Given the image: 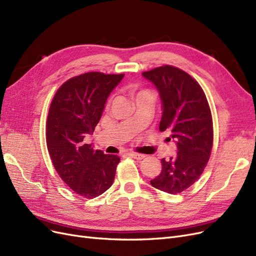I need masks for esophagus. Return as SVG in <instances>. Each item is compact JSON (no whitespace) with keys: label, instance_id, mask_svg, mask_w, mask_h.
Returning a JSON list of instances; mask_svg holds the SVG:
<instances>
[{"label":"esophagus","instance_id":"34e87169","mask_svg":"<svg viewBox=\"0 0 256 256\" xmlns=\"http://www.w3.org/2000/svg\"><path fill=\"white\" fill-rule=\"evenodd\" d=\"M129 156H130V157H132V158H134V159H136V160H142V159H144V158L146 157L145 154H138V152H130V154H129Z\"/></svg>","mask_w":256,"mask_h":256}]
</instances>
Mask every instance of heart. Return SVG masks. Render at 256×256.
Here are the masks:
<instances>
[{"label":"heart","instance_id":"b5f03b06","mask_svg":"<svg viewBox=\"0 0 256 256\" xmlns=\"http://www.w3.org/2000/svg\"><path fill=\"white\" fill-rule=\"evenodd\" d=\"M144 94H150V92H146V90H140V92H134V96L136 98H138V96L144 95Z\"/></svg>","mask_w":256,"mask_h":256}]
</instances>
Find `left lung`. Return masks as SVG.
<instances>
[{
    "mask_svg": "<svg viewBox=\"0 0 256 256\" xmlns=\"http://www.w3.org/2000/svg\"><path fill=\"white\" fill-rule=\"evenodd\" d=\"M159 92L162 104L160 131L168 130L177 154L161 159V173L150 180L156 189L177 194L203 173L210 157L214 131L212 112L200 84L182 69L170 65L142 74Z\"/></svg>",
    "mask_w": 256,
    "mask_h": 256,
    "instance_id": "8db88e82",
    "label": "left lung"
}]
</instances>
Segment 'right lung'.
I'll list each match as a JSON object with an SVG mask.
<instances>
[{
	"label": "right lung",
	"mask_w": 256,
	"mask_h": 256,
	"mask_svg": "<svg viewBox=\"0 0 256 256\" xmlns=\"http://www.w3.org/2000/svg\"><path fill=\"white\" fill-rule=\"evenodd\" d=\"M124 76L88 72L74 76L58 90L50 106L46 138L52 164L65 184L86 198L111 187L120 160L83 140L94 132L108 97Z\"/></svg>",
	"instance_id": "right-lung-1"
}]
</instances>
